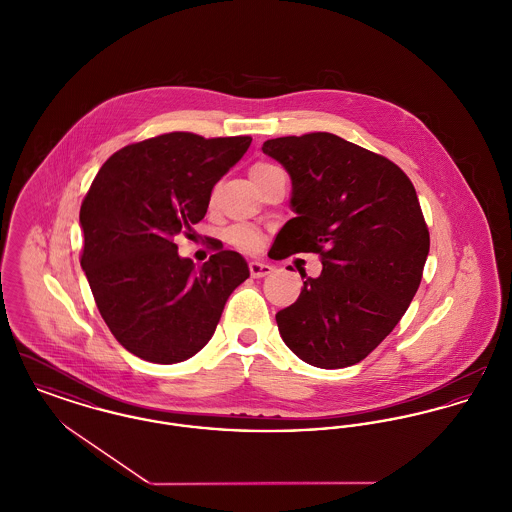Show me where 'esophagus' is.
Listing matches in <instances>:
<instances>
[{"instance_id":"esophagus-1","label":"esophagus","mask_w":512,"mask_h":512,"mask_svg":"<svg viewBox=\"0 0 512 512\" xmlns=\"http://www.w3.org/2000/svg\"><path fill=\"white\" fill-rule=\"evenodd\" d=\"M249 272L253 278H263L267 274H271L272 267L269 263H261V261H251L249 263Z\"/></svg>"}]
</instances>
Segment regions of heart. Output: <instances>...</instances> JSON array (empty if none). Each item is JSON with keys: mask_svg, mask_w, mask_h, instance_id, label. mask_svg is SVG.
I'll return each mask as SVG.
<instances>
[{"mask_svg": "<svg viewBox=\"0 0 512 512\" xmlns=\"http://www.w3.org/2000/svg\"><path fill=\"white\" fill-rule=\"evenodd\" d=\"M276 166H271V164H255L253 168H251V176H257V174H263V172H269V170H274ZM230 240L234 245H238L240 249L243 251H255L257 247H259V243H261V236H259V232L257 230H253V228H247V226H238V228H234L232 232H230Z\"/></svg>", "mask_w": 512, "mask_h": 512, "instance_id": "heart-1", "label": "heart"}]
</instances>
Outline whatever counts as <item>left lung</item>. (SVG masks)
I'll list each match as a JSON object with an SVG mask.
<instances>
[{"instance_id":"left-lung-1","label":"left lung","mask_w":512,"mask_h":512,"mask_svg":"<svg viewBox=\"0 0 512 512\" xmlns=\"http://www.w3.org/2000/svg\"><path fill=\"white\" fill-rule=\"evenodd\" d=\"M263 152L290 174L296 212L269 257L323 261L276 313L280 336L309 365H354L391 334L420 288L429 232L416 189L389 158L332 133L278 137Z\"/></svg>"}]
</instances>
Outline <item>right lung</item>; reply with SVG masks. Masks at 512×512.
Returning <instances> with one entry per match:
<instances>
[{
	"label": "right lung",
	"mask_w": 512,
	"mask_h": 512,
	"mask_svg": "<svg viewBox=\"0 0 512 512\" xmlns=\"http://www.w3.org/2000/svg\"><path fill=\"white\" fill-rule=\"evenodd\" d=\"M251 137L166 133L112 154L81 205V267L96 307L125 350L152 363L195 356L230 294L249 278L240 253L220 249L195 269L176 236L205 218L212 187Z\"/></svg>",
	"instance_id": "obj_1"
}]
</instances>
